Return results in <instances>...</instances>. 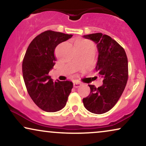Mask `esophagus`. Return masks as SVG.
<instances>
[{
    "instance_id": "1",
    "label": "esophagus",
    "mask_w": 146,
    "mask_h": 146,
    "mask_svg": "<svg viewBox=\"0 0 146 146\" xmlns=\"http://www.w3.org/2000/svg\"><path fill=\"white\" fill-rule=\"evenodd\" d=\"M80 86H81V84L80 82H74V88H78V87H80Z\"/></svg>"
}]
</instances>
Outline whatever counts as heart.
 I'll return each instance as SVG.
<instances>
[{
  "label": "heart",
  "mask_w": 146,
  "mask_h": 146,
  "mask_svg": "<svg viewBox=\"0 0 146 146\" xmlns=\"http://www.w3.org/2000/svg\"><path fill=\"white\" fill-rule=\"evenodd\" d=\"M76 46L78 47H90L92 46L91 43L89 41L85 40V39H82V40L78 41L76 43Z\"/></svg>",
  "instance_id": "b5f03b06"
}]
</instances>
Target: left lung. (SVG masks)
Listing matches in <instances>:
<instances>
[{"instance_id": "obj_1", "label": "left lung", "mask_w": 146, "mask_h": 146, "mask_svg": "<svg viewBox=\"0 0 146 146\" xmlns=\"http://www.w3.org/2000/svg\"><path fill=\"white\" fill-rule=\"evenodd\" d=\"M96 44L98 57L96 71L103 79L102 86L89 84L90 94L83 98L90 112L103 114L115 105L125 88L128 79V62L124 49L110 36L96 33L83 35Z\"/></svg>"}]
</instances>
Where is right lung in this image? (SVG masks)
Masks as SVG:
<instances>
[{
  "instance_id": "obj_1",
  "label": "right lung",
  "mask_w": 146,
  "mask_h": 146,
  "mask_svg": "<svg viewBox=\"0 0 146 146\" xmlns=\"http://www.w3.org/2000/svg\"><path fill=\"white\" fill-rule=\"evenodd\" d=\"M72 35L45 31L30 43L22 64L24 82L30 97L37 107L47 112H56L65 107L73 83L54 82L48 75L56 61V46Z\"/></svg>"
}]
</instances>
